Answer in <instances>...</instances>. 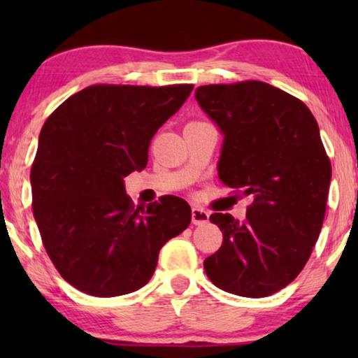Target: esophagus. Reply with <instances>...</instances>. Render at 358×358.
I'll list each match as a JSON object with an SVG mask.
<instances>
[{"mask_svg":"<svg viewBox=\"0 0 358 358\" xmlns=\"http://www.w3.org/2000/svg\"><path fill=\"white\" fill-rule=\"evenodd\" d=\"M208 212H205L203 208L200 207H194L192 208V223L194 224H205L208 222Z\"/></svg>","mask_w":358,"mask_h":358,"instance_id":"34e87169","label":"esophagus"}]
</instances>
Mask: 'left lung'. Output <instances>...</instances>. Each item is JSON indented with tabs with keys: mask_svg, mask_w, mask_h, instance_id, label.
<instances>
[{
	"mask_svg": "<svg viewBox=\"0 0 358 358\" xmlns=\"http://www.w3.org/2000/svg\"><path fill=\"white\" fill-rule=\"evenodd\" d=\"M195 99L223 131L218 176L251 195L244 222L213 213L223 244L203 261L210 280L262 298L295 280L326 215L331 161L305 102L262 81L200 86Z\"/></svg>",
	"mask_w": 358,
	"mask_h": 358,
	"instance_id": "1",
	"label": "left lung"
}]
</instances>
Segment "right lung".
Returning <instances> with one entry per match:
<instances>
[{
  "instance_id": "add662e5",
  "label": "right lung",
  "mask_w": 358,
  "mask_h": 358,
  "mask_svg": "<svg viewBox=\"0 0 358 358\" xmlns=\"http://www.w3.org/2000/svg\"><path fill=\"white\" fill-rule=\"evenodd\" d=\"M194 85H92L57 107L31 169L32 212L58 273L109 298L148 283L159 249L189 227L185 200L163 195L135 207L124 178L148 163L156 131Z\"/></svg>"
}]
</instances>
